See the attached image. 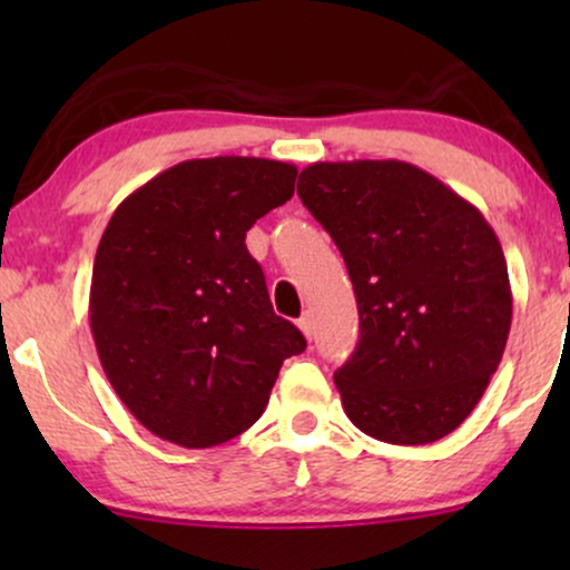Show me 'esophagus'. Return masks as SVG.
<instances>
[{
    "mask_svg": "<svg viewBox=\"0 0 570 570\" xmlns=\"http://www.w3.org/2000/svg\"><path fill=\"white\" fill-rule=\"evenodd\" d=\"M298 326H301L303 337H306V340L314 337V322H311V314H303V316L298 318Z\"/></svg>",
    "mask_w": 570,
    "mask_h": 570,
    "instance_id": "34e87169",
    "label": "esophagus"
}]
</instances>
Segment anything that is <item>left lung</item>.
I'll use <instances>...</instances> for the list:
<instances>
[{
  "label": "left lung",
  "mask_w": 570,
  "mask_h": 570,
  "mask_svg": "<svg viewBox=\"0 0 570 570\" xmlns=\"http://www.w3.org/2000/svg\"><path fill=\"white\" fill-rule=\"evenodd\" d=\"M298 197L337 244L361 314L355 353L334 373L347 417L400 446L456 431L511 330L495 230L472 202L404 160L314 163L301 170Z\"/></svg>",
  "instance_id": "1"
}]
</instances>
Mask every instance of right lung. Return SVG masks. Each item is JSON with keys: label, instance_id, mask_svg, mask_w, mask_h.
<instances>
[{"label": "right lung", "instance_id": "obj_1", "mask_svg": "<svg viewBox=\"0 0 570 570\" xmlns=\"http://www.w3.org/2000/svg\"><path fill=\"white\" fill-rule=\"evenodd\" d=\"M298 168L267 158L184 160L131 191L100 238L90 330L114 392L184 449L262 417L285 357L306 350L272 311L246 230L285 205Z\"/></svg>", "mask_w": 570, "mask_h": 570}]
</instances>
